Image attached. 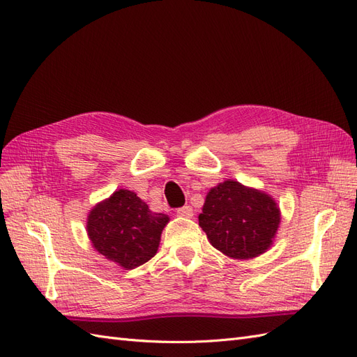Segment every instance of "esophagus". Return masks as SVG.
Returning <instances> with one entry per match:
<instances>
[{
    "label": "esophagus",
    "mask_w": 357,
    "mask_h": 357,
    "mask_svg": "<svg viewBox=\"0 0 357 357\" xmlns=\"http://www.w3.org/2000/svg\"><path fill=\"white\" fill-rule=\"evenodd\" d=\"M176 213L179 217H185V218H191L192 217V208L190 205L182 206L179 209H176Z\"/></svg>",
    "instance_id": "esophagus-1"
}]
</instances>
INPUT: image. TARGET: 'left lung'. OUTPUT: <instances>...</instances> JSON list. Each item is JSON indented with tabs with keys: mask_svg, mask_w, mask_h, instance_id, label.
Here are the masks:
<instances>
[{
	"mask_svg": "<svg viewBox=\"0 0 357 357\" xmlns=\"http://www.w3.org/2000/svg\"><path fill=\"white\" fill-rule=\"evenodd\" d=\"M280 221V208L269 195L233 179L211 188L199 215V226L212 247L239 260L266 251Z\"/></svg>",
	"mask_w": 357,
	"mask_h": 357,
	"instance_id": "obj_1",
	"label": "left lung"
}]
</instances>
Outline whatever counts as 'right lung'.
Instances as JSON below:
<instances>
[{
  "instance_id": "add662e5",
  "label": "right lung",
  "mask_w": 357,
  "mask_h": 357,
  "mask_svg": "<svg viewBox=\"0 0 357 357\" xmlns=\"http://www.w3.org/2000/svg\"><path fill=\"white\" fill-rule=\"evenodd\" d=\"M165 213L149 211L146 203L130 190H118L91 209L86 231L93 247L124 269H135L155 256Z\"/></svg>"
}]
</instances>
